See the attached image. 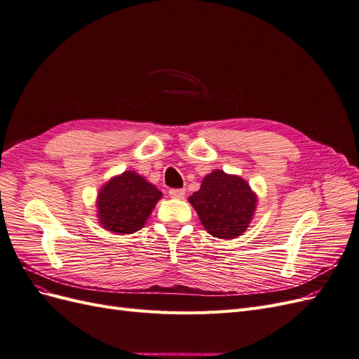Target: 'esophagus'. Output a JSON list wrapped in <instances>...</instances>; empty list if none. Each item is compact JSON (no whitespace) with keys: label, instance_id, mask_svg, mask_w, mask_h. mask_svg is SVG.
<instances>
[{"label":"esophagus","instance_id":"34e87169","mask_svg":"<svg viewBox=\"0 0 359 359\" xmlns=\"http://www.w3.org/2000/svg\"><path fill=\"white\" fill-rule=\"evenodd\" d=\"M169 194H170V198H173V199H184V196H186V190H184V189H172V190H169Z\"/></svg>","mask_w":359,"mask_h":359}]
</instances>
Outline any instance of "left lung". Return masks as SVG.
Here are the masks:
<instances>
[{"label":"left lung","instance_id":"left-lung-1","mask_svg":"<svg viewBox=\"0 0 359 359\" xmlns=\"http://www.w3.org/2000/svg\"><path fill=\"white\" fill-rule=\"evenodd\" d=\"M189 202L206 232L219 240H235L253 220L257 194L244 178L215 169L202 180Z\"/></svg>","mask_w":359,"mask_h":359}]
</instances>
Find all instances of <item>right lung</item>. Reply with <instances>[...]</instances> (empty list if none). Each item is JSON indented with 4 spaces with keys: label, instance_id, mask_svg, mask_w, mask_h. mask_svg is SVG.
<instances>
[{
    "label": "right lung",
    "instance_id": "add662e5",
    "mask_svg": "<svg viewBox=\"0 0 359 359\" xmlns=\"http://www.w3.org/2000/svg\"><path fill=\"white\" fill-rule=\"evenodd\" d=\"M161 191L135 170L106 181L97 193V219L103 229L116 235L135 233L145 226Z\"/></svg>",
    "mask_w": 359,
    "mask_h": 359
}]
</instances>
